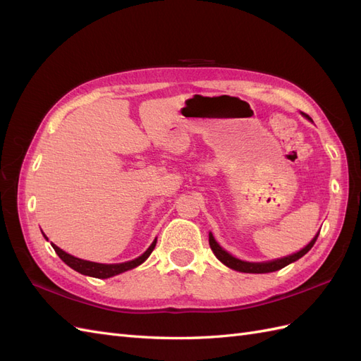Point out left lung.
Here are the masks:
<instances>
[{
	"label": "left lung",
	"mask_w": 361,
	"mask_h": 361,
	"mask_svg": "<svg viewBox=\"0 0 361 361\" xmlns=\"http://www.w3.org/2000/svg\"><path fill=\"white\" fill-rule=\"evenodd\" d=\"M304 116H305V114H304ZM305 117H309V116H305ZM318 236H319V233L312 239V243H310L309 245H305L302 250H300L298 253L290 255V256L283 257V259H277V260L260 262V264H251V262L239 260V259L233 257L232 255H228L227 251H224L220 245L216 244V241L214 239L212 233H209V245H211V248H212V251H214V255L216 256V259L221 260L226 267L232 268V269H235V271H239V272H250V274H264V272H274V271H279V269H281V268H285L286 265L292 264V262H295V260H298L300 257H302V256H304L305 253H307V251L314 245V243H316V239H318Z\"/></svg>",
	"instance_id": "8db88e82"
}]
</instances>
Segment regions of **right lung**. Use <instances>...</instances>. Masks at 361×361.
Instances as JSON below:
<instances>
[{
  "label": "right lung",
  "mask_w": 361,
  "mask_h": 361,
  "mask_svg": "<svg viewBox=\"0 0 361 361\" xmlns=\"http://www.w3.org/2000/svg\"><path fill=\"white\" fill-rule=\"evenodd\" d=\"M51 245H52L54 250H56V253L59 255V257L64 262V264L69 265L72 269L81 272V274H84V276H90V277H96V279H108V277H113V276L120 274V272H125L128 269H133V268L138 267L140 264H143V262L150 256L152 251H154V248L157 245V239H155L154 243H152V245L140 257L130 260V262H125V264H114V265L94 264V262H89V260H82V259H78V257H73V256L68 255L66 251H63L61 248H59L57 245H54V244H51Z\"/></svg>",
  "instance_id": "right-lung-1"
}]
</instances>
